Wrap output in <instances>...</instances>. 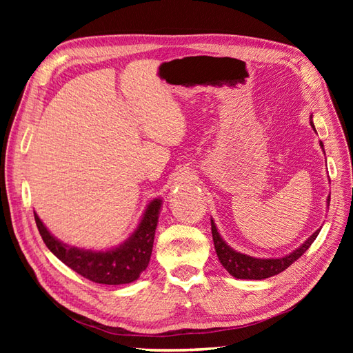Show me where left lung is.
<instances>
[{
    "instance_id": "obj_1",
    "label": "left lung",
    "mask_w": 353,
    "mask_h": 353,
    "mask_svg": "<svg viewBox=\"0 0 353 353\" xmlns=\"http://www.w3.org/2000/svg\"><path fill=\"white\" fill-rule=\"evenodd\" d=\"M309 123H311L312 130L316 132L314 121H312V114L309 116ZM319 145H321L324 152L323 141H319ZM328 206H330V196L327 197V209ZM210 223H212L213 244H215L218 259L222 263L223 268L239 280H265V279H270V276L283 272L293 262H296L299 258H301V256L309 249V245H311L314 240L318 237L319 231H321V228H318L312 236H309L296 250H293L292 253H288L285 256H281V258H254V256L234 250L231 245L222 239V236L218 231L216 223L212 218H210Z\"/></svg>"
}]
</instances>
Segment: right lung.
Here are the masks:
<instances>
[{
	"label": "right lung",
	"instance_id": "right-lung-1",
	"mask_svg": "<svg viewBox=\"0 0 353 353\" xmlns=\"http://www.w3.org/2000/svg\"><path fill=\"white\" fill-rule=\"evenodd\" d=\"M162 205V197L148 201L131 236L121 244L100 250L77 248V245L63 243L52 236L37 212H34V215L42 240L57 259L94 283L119 285L138 280L148 266Z\"/></svg>",
	"mask_w": 353,
	"mask_h": 353
}]
</instances>
